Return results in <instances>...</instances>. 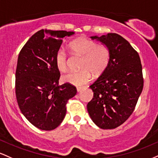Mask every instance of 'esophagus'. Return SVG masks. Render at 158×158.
<instances>
[{
	"label": "esophagus",
	"instance_id": "esophagus-1",
	"mask_svg": "<svg viewBox=\"0 0 158 158\" xmlns=\"http://www.w3.org/2000/svg\"><path fill=\"white\" fill-rule=\"evenodd\" d=\"M82 89H83V87H81V86H80V87H77V92H80L81 90H82Z\"/></svg>",
	"mask_w": 158,
	"mask_h": 158
}]
</instances>
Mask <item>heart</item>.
<instances>
[{"mask_svg": "<svg viewBox=\"0 0 158 158\" xmlns=\"http://www.w3.org/2000/svg\"><path fill=\"white\" fill-rule=\"evenodd\" d=\"M69 48L74 54L82 56L80 72H70L63 76L65 83L82 86L95 76L102 74L107 68L110 61L109 49L105 45H97L95 41L81 37L69 44ZM56 68L60 72H65L68 65V56L63 49H58L55 54Z\"/></svg>", "mask_w": 158, "mask_h": 158, "instance_id": "heart-1", "label": "heart"}]
</instances>
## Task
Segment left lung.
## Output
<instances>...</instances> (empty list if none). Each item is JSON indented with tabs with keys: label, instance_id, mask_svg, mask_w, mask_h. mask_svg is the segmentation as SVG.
Returning <instances> with one entry per match:
<instances>
[{
	"label": "left lung",
	"instance_id": "left-lung-1",
	"mask_svg": "<svg viewBox=\"0 0 158 158\" xmlns=\"http://www.w3.org/2000/svg\"><path fill=\"white\" fill-rule=\"evenodd\" d=\"M90 38L105 45L110 57L106 69L89 86L93 98L88 103L87 110L98 127L116 128L132 114L143 91L140 58L131 44L117 33Z\"/></svg>",
	"mask_w": 158,
	"mask_h": 158
}]
</instances>
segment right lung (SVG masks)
I'll use <instances>...</instances> for the list:
<instances>
[{
  "label": "right lung",
  "mask_w": 158,
  "mask_h": 158,
  "mask_svg": "<svg viewBox=\"0 0 158 158\" xmlns=\"http://www.w3.org/2000/svg\"><path fill=\"white\" fill-rule=\"evenodd\" d=\"M74 32L41 30L26 42L19 54L15 72V95L22 114L33 125L51 131L61 124L69 99L77 93L76 87L59 85L60 71L55 54L63 38Z\"/></svg>",
  "instance_id": "1"
}]
</instances>
